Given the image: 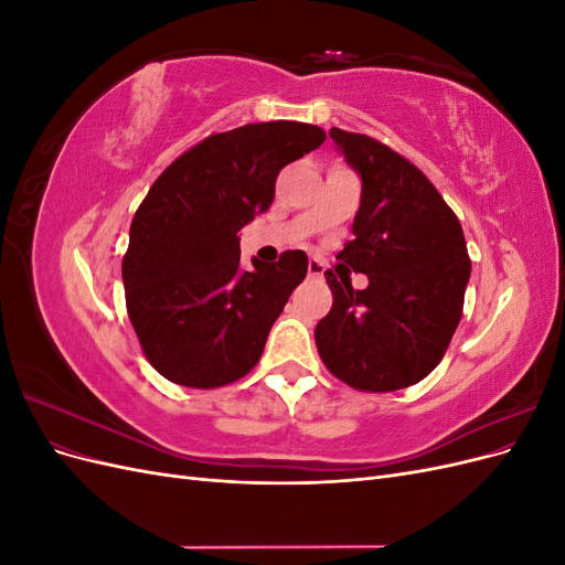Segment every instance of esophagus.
<instances>
[{
	"label": "esophagus",
	"instance_id": "obj_1",
	"mask_svg": "<svg viewBox=\"0 0 565 565\" xmlns=\"http://www.w3.org/2000/svg\"><path fill=\"white\" fill-rule=\"evenodd\" d=\"M309 276L311 278H322L324 276V264L320 259L309 262Z\"/></svg>",
	"mask_w": 565,
	"mask_h": 565
}]
</instances>
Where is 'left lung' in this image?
<instances>
[{
    "label": "left lung",
    "mask_w": 565,
    "mask_h": 565,
    "mask_svg": "<svg viewBox=\"0 0 565 565\" xmlns=\"http://www.w3.org/2000/svg\"><path fill=\"white\" fill-rule=\"evenodd\" d=\"M330 136L363 179L353 237L337 254L370 285L324 273L332 309L316 347L337 380L386 393L422 382L457 330L471 259L459 218L436 185L401 152L367 134Z\"/></svg>",
    "instance_id": "1"
}]
</instances>
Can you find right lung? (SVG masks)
Returning <instances> with one entry per match:
<instances>
[{
  "label": "right lung",
  "mask_w": 565,
  "mask_h": 565,
  "mask_svg": "<svg viewBox=\"0 0 565 565\" xmlns=\"http://www.w3.org/2000/svg\"><path fill=\"white\" fill-rule=\"evenodd\" d=\"M324 141L316 125L259 122L210 134L150 185L122 256L127 313L164 380L216 388L259 363L309 256L241 264V231L270 207L280 169Z\"/></svg>",
  "instance_id": "right-lung-1"
}]
</instances>
